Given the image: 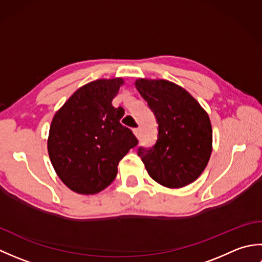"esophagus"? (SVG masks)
<instances>
[{
  "instance_id": "1",
  "label": "esophagus",
  "mask_w": 262,
  "mask_h": 262,
  "mask_svg": "<svg viewBox=\"0 0 262 262\" xmlns=\"http://www.w3.org/2000/svg\"><path fill=\"white\" fill-rule=\"evenodd\" d=\"M133 132H134V134H135V136H136V137H140V134H141L140 128H135V129L133 130Z\"/></svg>"
}]
</instances>
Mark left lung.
Instances as JSON below:
<instances>
[{
  "mask_svg": "<svg viewBox=\"0 0 262 262\" xmlns=\"http://www.w3.org/2000/svg\"><path fill=\"white\" fill-rule=\"evenodd\" d=\"M135 86L159 124L154 146L138 148L149 177L168 188L193 182L205 170L213 147L207 113L190 93L170 81L140 79Z\"/></svg>",
  "mask_w": 262,
  "mask_h": 262,
  "instance_id": "left-lung-1",
  "label": "left lung"
}]
</instances>
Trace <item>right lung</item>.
Returning a JSON list of instances; mask_svg holds the SVG:
<instances>
[{
    "label": "right lung",
    "mask_w": 262,
    "mask_h": 262,
    "mask_svg": "<svg viewBox=\"0 0 262 262\" xmlns=\"http://www.w3.org/2000/svg\"><path fill=\"white\" fill-rule=\"evenodd\" d=\"M124 80H97L76 90L52 120L47 142L51 162L71 190L98 193L117 176L119 161L138 141L120 124L125 111L113 99Z\"/></svg>",
    "instance_id": "obj_1"
}]
</instances>
